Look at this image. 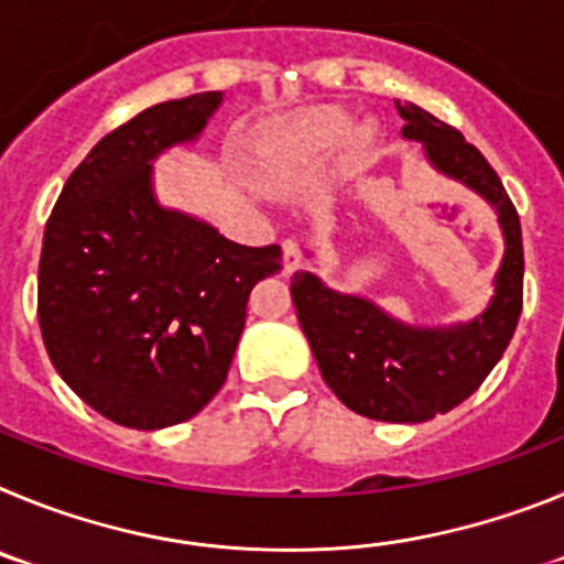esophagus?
I'll return each mask as SVG.
<instances>
[{
    "mask_svg": "<svg viewBox=\"0 0 564 564\" xmlns=\"http://www.w3.org/2000/svg\"><path fill=\"white\" fill-rule=\"evenodd\" d=\"M282 265H285V276H291L296 268H302V248H299L296 239L282 242Z\"/></svg>",
    "mask_w": 564,
    "mask_h": 564,
    "instance_id": "obj_1",
    "label": "esophagus"
}]
</instances>
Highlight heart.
Here are the masks:
<instances>
[{
  "label": "heart",
  "instance_id": "b5f03b06",
  "mask_svg": "<svg viewBox=\"0 0 564 564\" xmlns=\"http://www.w3.org/2000/svg\"><path fill=\"white\" fill-rule=\"evenodd\" d=\"M350 115L338 107H313L305 112H296L268 138L262 152H259V166L265 172L307 169L322 161L347 134H350V147L361 152L367 147L370 129L356 127L350 133Z\"/></svg>",
  "mask_w": 564,
  "mask_h": 564
}]
</instances>
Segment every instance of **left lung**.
<instances>
[{
  "label": "left lung",
  "instance_id": "8db88e82",
  "mask_svg": "<svg viewBox=\"0 0 564 564\" xmlns=\"http://www.w3.org/2000/svg\"><path fill=\"white\" fill-rule=\"evenodd\" d=\"M395 109L401 134L421 143L426 163L495 208L506 242L495 296L475 318L435 327L401 322L361 293L333 291L311 271L293 273L291 296L322 378L347 410L372 421L423 423L466 401L514 336L522 313V231L514 203L480 149L415 104L395 101Z\"/></svg>",
  "mask_w": 564,
  "mask_h": 564
}]
</instances>
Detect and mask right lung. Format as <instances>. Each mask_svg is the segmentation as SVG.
<instances>
[{"label":"right lung","instance_id":"obj_1","mask_svg":"<svg viewBox=\"0 0 564 564\" xmlns=\"http://www.w3.org/2000/svg\"><path fill=\"white\" fill-rule=\"evenodd\" d=\"M223 93L163 101L104 134L44 228L39 325L69 390L129 430H166L226 383L251 288L282 248H248L169 208L152 163L194 143Z\"/></svg>","mask_w":564,"mask_h":564}]
</instances>
